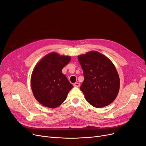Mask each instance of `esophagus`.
<instances>
[{
  "label": "esophagus",
  "instance_id": "1",
  "mask_svg": "<svg viewBox=\"0 0 146 146\" xmlns=\"http://www.w3.org/2000/svg\"><path fill=\"white\" fill-rule=\"evenodd\" d=\"M73 86H75V87H79V86H80V83H74Z\"/></svg>",
  "mask_w": 146,
  "mask_h": 146
}]
</instances>
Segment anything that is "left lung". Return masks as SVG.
<instances>
[{"mask_svg": "<svg viewBox=\"0 0 146 146\" xmlns=\"http://www.w3.org/2000/svg\"><path fill=\"white\" fill-rule=\"evenodd\" d=\"M78 58L84 75L80 89L86 100L98 108L113 102L119 92L120 80L112 61L96 51L88 52Z\"/></svg>", "mask_w": 146, "mask_h": 146, "instance_id": "8db88e82", "label": "left lung"}]
</instances>
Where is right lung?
I'll use <instances>...</instances> for the list:
<instances>
[{
  "label": "right lung",
  "mask_w": 146,
  "mask_h": 146,
  "mask_svg": "<svg viewBox=\"0 0 146 146\" xmlns=\"http://www.w3.org/2000/svg\"><path fill=\"white\" fill-rule=\"evenodd\" d=\"M71 60L68 56L54 52L42 57L35 66L31 86L36 101L42 105L55 108L65 100L73 85L61 72Z\"/></svg>",
  "instance_id": "obj_1"
}]
</instances>
